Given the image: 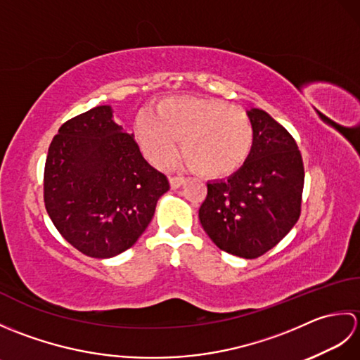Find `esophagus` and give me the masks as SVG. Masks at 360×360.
I'll use <instances>...</instances> for the list:
<instances>
[{
	"label": "esophagus",
	"mask_w": 360,
	"mask_h": 360,
	"mask_svg": "<svg viewBox=\"0 0 360 360\" xmlns=\"http://www.w3.org/2000/svg\"><path fill=\"white\" fill-rule=\"evenodd\" d=\"M184 178L182 176H170V186L172 188H179L182 184H184Z\"/></svg>",
	"instance_id": "34e87169"
}]
</instances>
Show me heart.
I'll return each instance as SVG.
<instances>
[{
  "mask_svg": "<svg viewBox=\"0 0 360 360\" xmlns=\"http://www.w3.org/2000/svg\"><path fill=\"white\" fill-rule=\"evenodd\" d=\"M134 134L145 155L158 167H168L182 155L196 173L221 178L246 162L254 145L248 112L218 98L176 96L160 101L155 114L136 119Z\"/></svg>",
  "mask_w": 360,
  "mask_h": 360,
  "instance_id": "heart-1",
  "label": "heart"
}]
</instances>
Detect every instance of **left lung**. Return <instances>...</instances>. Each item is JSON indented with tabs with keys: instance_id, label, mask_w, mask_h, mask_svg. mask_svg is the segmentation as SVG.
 <instances>
[{
	"instance_id": "8db88e82",
	"label": "left lung",
	"mask_w": 360,
	"mask_h": 360,
	"mask_svg": "<svg viewBox=\"0 0 360 360\" xmlns=\"http://www.w3.org/2000/svg\"><path fill=\"white\" fill-rule=\"evenodd\" d=\"M254 145L238 172L207 184L201 226L217 246L258 258L285 238L302 209L304 170L294 137L263 110L252 108Z\"/></svg>"
}]
</instances>
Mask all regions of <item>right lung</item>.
<instances>
[{"instance_id": "1", "label": "right lung", "mask_w": 360, "mask_h": 360, "mask_svg": "<svg viewBox=\"0 0 360 360\" xmlns=\"http://www.w3.org/2000/svg\"><path fill=\"white\" fill-rule=\"evenodd\" d=\"M44 205L82 254L111 258L139 240L170 184L143 159L134 136L96 106L60 127L44 165Z\"/></svg>"}]
</instances>
